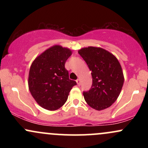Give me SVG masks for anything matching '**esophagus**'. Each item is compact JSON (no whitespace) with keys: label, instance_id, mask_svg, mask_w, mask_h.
<instances>
[{"label":"esophagus","instance_id":"1","mask_svg":"<svg viewBox=\"0 0 148 148\" xmlns=\"http://www.w3.org/2000/svg\"><path fill=\"white\" fill-rule=\"evenodd\" d=\"M76 83H77L78 86H80V84H81V82H80V79H78L77 80H76Z\"/></svg>","mask_w":148,"mask_h":148}]
</instances>
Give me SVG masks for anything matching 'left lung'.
Here are the masks:
<instances>
[{
  "mask_svg": "<svg viewBox=\"0 0 148 148\" xmlns=\"http://www.w3.org/2000/svg\"><path fill=\"white\" fill-rule=\"evenodd\" d=\"M79 53L91 71L92 85L83 95L86 103L97 111L106 109L118 99L124 84L121 65L116 57L100 47H88Z\"/></svg>",
  "mask_w": 148,
  "mask_h": 148,
  "instance_id": "8db88e82",
  "label": "left lung"
}]
</instances>
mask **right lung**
Wrapping results in <instances>:
<instances>
[{"instance_id": "right-lung-1", "label": "right lung", "mask_w": 148, "mask_h": 148, "mask_svg": "<svg viewBox=\"0 0 148 148\" xmlns=\"http://www.w3.org/2000/svg\"><path fill=\"white\" fill-rule=\"evenodd\" d=\"M68 48L54 45L39 55L30 66L28 88L36 102L49 111H56L64 104L75 81L69 79L64 67L72 55Z\"/></svg>"}]
</instances>
